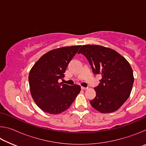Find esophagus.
Instances as JSON below:
<instances>
[{"mask_svg":"<svg viewBox=\"0 0 146 146\" xmlns=\"http://www.w3.org/2000/svg\"><path fill=\"white\" fill-rule=\"evenodd\" d=\"M81 88H82V90H88V88H86V87H81Z\"/></svg>","mask_w":146,"mask_h":146,"instance_id":"esophagus-1","label":"esophagus"}]
</instances>
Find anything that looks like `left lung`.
I'll return each mask as SVG.
<instances>
[{
    "mask_svg": "<svg viewBox=\"0 0 146 146\" xmlns=\"http://www.w3.org/2000/svg\"><path fill=\"white\" fill-rule=\"evenodd\" d=\"M78 53L86 56L94 73L102 75L99 85L94 88L92 107L102 113L118 110L132 90L134 76L129 63L114 49L102 46L84 45Z\"/></svg>",
    "mask_w": 146,
    "mask_h": 146,
    "instance_id": "obj_1",
    "label": "left lung"
}]
</instances>
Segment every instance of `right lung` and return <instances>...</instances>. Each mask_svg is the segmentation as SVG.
<instances>
[{"mask_svg": "<svg viewBox=\"0 0 146 146\" xmlns=\"http://www.w3.org/2000/svg\"><path fill=\"white\" fill-rule=\"evenodd\" d=\"M80 46L62 47L49 51L31 68L28 76L31 95L43 111L60 114L70 107L80 93L79 85L69 86L58 80L64 77L68 64Z\"/></svg>", "mask_w": 146, "mask_h": 146, "instance_id": "obj_1", "label": "right lung"}]
</instances>
